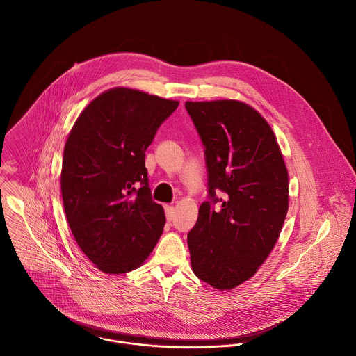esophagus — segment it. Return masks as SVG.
Masks as SVG:
<instances>
[{
  "label": "esophagus",
  "mask_w": 356,
  "mask_h": 356,
  "mask_svg": "<svg viewBox=\"0 0 356 356\" xmlns=\"http://www.w3.org/2000/svg\"><path fill=\"white\" fill-rule=\"evenodd\" d=\"M164 209H165V218H167V220H168V222H171V220L174 219L175 208H174L172 205H165V207H164Z\"/></svg>",
  "instance_id": "esophagus-1"
}]
</instances>
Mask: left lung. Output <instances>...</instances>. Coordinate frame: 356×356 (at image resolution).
I'll return each mask as SVG.
<instances>
[{"mask_svg": "<svg viewBox=\"0 0 356 356\" xmlns=\"http://www.w3.org/2000/svg\"><path fill=\"white\" fill-rule=\"evenodd\" d=\"M185 106L205 147L211 202L220 203L199 208L188 234L192 270L215 289L230 291L252 278L277 244L289 207L288 168L273 129L251 105Z\"/></svg>", "mask_w": 356, "mask_h": 356, "instance_id": "1", "label": "left lung"}]
</instances>
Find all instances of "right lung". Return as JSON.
<instances>
[{
  "mask_svg": "<svg viewBox=\"0 0 356 356\" xmlns=\"http://www.w3.org/2000/svg\"><path fill=\"white\" fill-rule=\"evenodd\" d=\"M178 105L112 88L85 106L67 137L60 175L65 218L82 252L105 274L144 264L163 233L165 215L151 197L145 151Z\"/></svg>",
  "mask_w": 356,
  "mask_h": 356,
  "instance_id": "1",
  "label": "right lung"
}]
</instances>
